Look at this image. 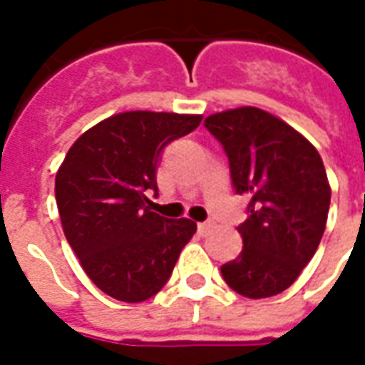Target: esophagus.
<instances>
[{
  "instance_id": "obj_1",
  "label": "esophagus",
  "mask_w": 365,
  "mask_h": 365,
  "mask_svg": "<svg viewBox=\"0 0 365 365\" xmlns=\"http://www.w3.org/2000/svg\"><path fill=\"white\" fill-rule=\"evenodd\" d=\"M211 227H213L211 222H199L197 230H199V232H201V235H207V232L211 230Z\"/></svg>"
}]
</instances>
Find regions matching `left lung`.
<instances>
[{"label": "left lung", "instance_id": "1", "mask_svg": "<svg viewBox=\"0 0 365 365\" xmlns=\"http://www.w3.org/2000/svg\"><path fill=\"white\" fill-rule=\"evenodd\" d=\"M205 128L229 158L235 191L250 197L238 227L242 252L222 264V279L245 297L277 295L311 262L327 227L330 185L321 154L287 123L256 107L215 113Z\"/></svg>", "mask_w": 365, "mask_h": 365}]
</instances>
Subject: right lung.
Instances as JSON below:
<instances>
[{
	"label": "right lung",
	"instance_id": "right-lung-1",
	"mask_svg": "<svg viewBox=\"0 0 365 365\" xmlns=\"http://www.w3.org/2000/svg\"><path fill=\"white\" fill-rule=\"evenodd\" d=\"M201 115L128 111L86 130L56 174V205L68 245L109 297L140 303L172 275L195 235L190 219L150 211L156 170L168 144L199 127Z\"/></svg>",
	"mask_w": 365,
	"mask_h": 365
}]
</instances>
